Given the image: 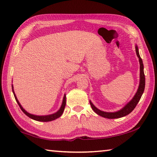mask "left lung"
Wrapping results in <instances>:
<instances>
[{"label": "left lung", "instance_id": "left-lung-1", "mask_svg": "<svg viewBox=\"0 0 157 157\" xmlns=\"http://www.w3.org/2000/svg\"><path fill=\"white\" fill-rule=\"evenodd\" d=\"M135 51H136L137 57H138V58H139V62H140V85L138 86V89H137L136 94H135L134 97L131 99V101L128 102V104H126L122 109L119 110V111H116V112L102 111H101V110L98 109L97 107H96L90 101L91 107H92L93 111H94L96 113H97L98 115L104 117V118H109V119L119 118H121V117L127 116L129 113H130L131 112L134 110L135 106H137V104H138V102L140 100V98H141L142 94H143V92H144V87H145V77H144V73L143 63H142V58H140L139 51H138V47H137V45L135 46Z\"/></svg>", "mask_w": 157, "mask_h": 157}]
</instances>
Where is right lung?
Segmentation results:
<instances>
[{
	"label": "right lung",
	"mask_w": 157,
	"mask_h": 157,
	"mask_svg": "<svg viewBox=\"0 0 157 157\" xmlns=\"http://www.w3.org/2000/svg\"><path fill=\"white\" fill-rule=\"evenodd\" d=\"M12 89H13V92L14 96H15L16 101H17V103L18 104L19 106L20 107L21 110H22V111L24 112V113L25 114V115H27L28 117H29L30 118L33 119V120L37 121H41V122H48V121L56 120V118H59L60 116H61L63 113L65 107V104H66V97H65V94L64 95L63 99L61 106H60V109L58 110V111L56 112V113L51 114V115H46V116H36V115H33V114L28 113V112H27L24 109H23V107L21 106L20 102L18 101L17 97H16V95H15V92H14V90H13V85H12Z\"/></svg>",
	"instance_id": "1"
}]
</instances>
